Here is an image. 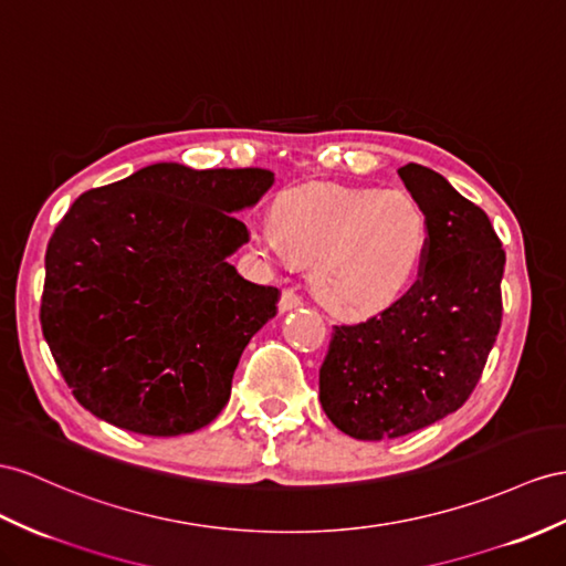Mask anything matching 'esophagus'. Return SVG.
I'll list each match as a JSON object with an SVG mask.
<instances>
[{
    "mask_svg": "<svg viewBox=\"0 0 566 566\" xmlns=\"http://www.w3.org/2000/svg\"><path fill=\"white\" fill-rule=\"evenodd\" d=\"M301 303H303V298H301V294L296 292V289H284L282 296H280V311L282 313L294 311V308L301 306Z\"/></svg>",
    "mask_w": 566,
    "mask_h": 566,
    "instance_id": "34e87169",
    "label": "esophagus"
}]
</instances>
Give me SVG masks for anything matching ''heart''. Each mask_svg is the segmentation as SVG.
<instances>
[{
  "label": "heart",
  "mask_w": 566,
  "mask_h": 566,
  "mask_svg": "<svg viewBox=\"0 0 566 566\" xmlns=\"http://www.w3.org/2000/svg\"><path fill=\"white\" fill-rule=\"evenodd\" d=\"M428 241V214L403 188L301 186L251 224L258 251L311 268L315 296L346 317L378 313L407 292Z\"/></svg>",
  "instance_id": "1"
}]
</instances>
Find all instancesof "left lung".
I'll list each match as a JSON object with an SVG mask.
<instances>
[{
	"label": "left lung",
	"instance_id": "left-lung-1",
	"mask_svg": "<svg viewBox=\"0 0 566 566\" xmlns=\"http://www.w3.org/2000/svg\"><path fill=\"white\" fill-rule=\"evenodd\" d=\"M428 214L418 280L382 313L335 325L321 366L327 418L356 440H392L457 411L481 380L502 323V241L442 174L399 169Z\"/></svg>",
	"mask_w": 566,
	"mask_h": 566
}]
</instances>
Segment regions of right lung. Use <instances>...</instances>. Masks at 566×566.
<instances>
[{
	"mask_svg": "<svg viewBox=\"0 0 566 566\" xmlns=\"http://www.w3.org/2000/svg\"><path fill=\"white\" fill-rule=\"evenodd\" d=\"M274 181L268 169L143 167L76 198L45 255L40 325L83 409L155 438L214 421L280 289L227 258L249 241L234 212Z\"/></svg>",
	"mask_w": 566,
	"mask_h": 566,
	"instance_id": "obj_1",
	"label": "right lung"
}]
</instances>
